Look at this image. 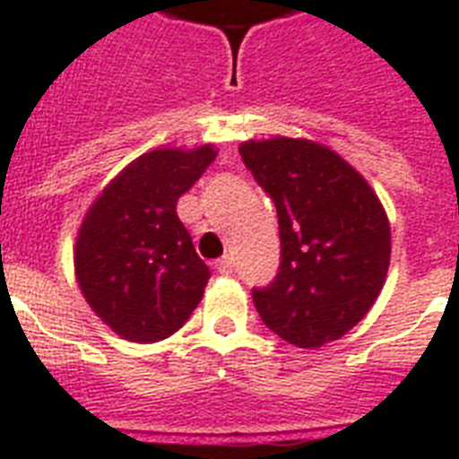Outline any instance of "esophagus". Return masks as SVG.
<instances>
[{"label": "esophagus", "mask_w": 459, "mask_h": 459, "mask_svg": "<svg viewBox=\"0 0 459 459\" xmlns=\"http://www.w3.org/2000/svg\"><path fill=\"white\" fill-rule=\"evenodd\" d=\"M214 268H217L221 275H230L233 273V268H236V264H233V259H230V256H221V259L214 264Z\"/></svg>", "instance_id": "34e87169"}]
</instances>
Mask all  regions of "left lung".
I'll list each match as a JSON object with an SVG mask.
<instances>
[{"label": "left lung", "mask_w": 459, "mask_h": 459, "mask_svg": "<svg viewBox=\"0 0 459 459\" xmlns=\"http://www.w3.org/2000/svg\"><path fill=\"white\" fill-rule=\"evenodd\" d=\"M240 158L278 212L281 266L252 290L264 325L316 349L359 325L385 285V207L351 165L304 139L247 141Z\"/></svg>", "instance_id": "1"}]
</instances>
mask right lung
<instances>
[{"mask_svg":"<svg viewBox=\"0 0 459 459\" xmlns=\"http://www.w3.org/2000/svg\"><path fill=\"white\" fill-rule=\"evenodd\" d=\"M217 151L162 148L134 160L99 195L74 245L77 282L106 325L129 342L174 334L203 299L210 268L177 214Z\"/></svg>","mask_w":459,"mask_h":459,"instance_id":"right-lung-1","label":"right lung"}]
</instances>
